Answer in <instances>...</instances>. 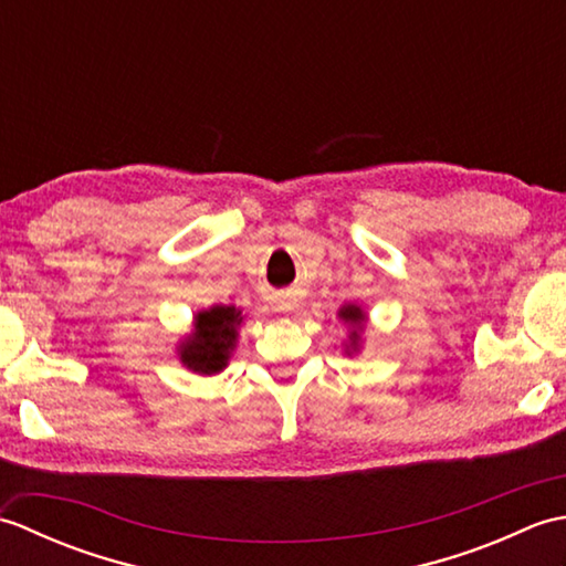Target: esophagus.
Wrapping results in <instances>:
<instances>
[{
  "label": "esophagus",
  "instance_id": "esophagus-1",
  "mask_svg": "<svg viewBox=\"0 0 566 566\" xmlns=\"http://www.w3.org/2000/svg\"><path fill=\"white\" fill-rule=\"evenodd\" d=\"M276 311H282V314H286V311H292V304H276Z\"/></svg>",
  "mask_w": 566,
  "mask_h": 566
}]
</instances>
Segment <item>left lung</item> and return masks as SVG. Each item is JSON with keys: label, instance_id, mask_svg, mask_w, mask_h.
Masks as SVG:
<instances>
[{"label": "left lung", "instance_id": "1", "mask_svg": "<svg viewBox=\"0 0 566 566\" xmlns=\"http://www.w3.org/2000/svg\"><path fill=\"white\" fill-rule=\"evenodd\" d=\"M338 316L347 323V326H353V331H350V343H347V347H345V353L350 355V353H357V347H359V333H363V326H365V311L359 308V306H355V304H347V306H343L340 311H338Z\"/></svg>", "mask_w": 566, "mask_h": 566}]
</instances>
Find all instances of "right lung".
<instances>
[{"instance_id": "obj_1", "label": "right lung", "mask_w": 566, "mask_h": 566, "mask_svg": "<svg viewBox=\"0 0 566 566\" xmlns=\"http://www.w3.org/2000/svg\"><path fill=\"white\" fill-rule=\"evenodd\" d=\"M243 316L235 306H211L195 316V331L179 343V363L197 375L221 371L238 340V326Z\"/></svg>"}]
</instances>
